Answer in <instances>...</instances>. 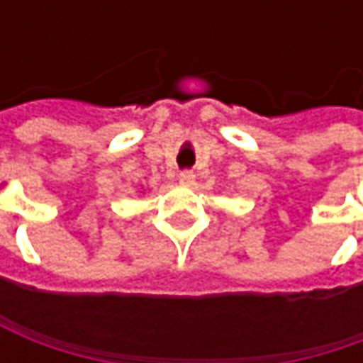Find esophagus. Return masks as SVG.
Returning <instances> with one entry per match:
<instances>
[{
  "mask_svg": "<svg viewBox=\"0 0 363 363\" xmlns=\"http://www.w3.org/2000/svg\"><path fill=\"white\" fill-rule=\"evenodd\" d=\"M177 177H179V184H182V186H194V182H196L194 172H182Z\"/></svg>",
  "mask_w": 363,
  "mask_h": 363,
  "instance_id": "obj_1",
  "label": "esophagus"
}]
</instances>
